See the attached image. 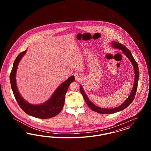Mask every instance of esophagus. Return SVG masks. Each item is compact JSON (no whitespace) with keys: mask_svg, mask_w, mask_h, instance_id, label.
<instances>
[{"mask_svg":"<svg viewBox=\"0 0 151 151\" xmlns=\"http://www.w3.org/2000/svg\"><path fill=\"white\" fill-rule=\"evenodd\" d=\"M75 79H76V80H80V79L81 78V76L80 74L76 73L75 75Z\"/></svg>","mask_w":151,"mask_h":151,"instance_id":"obj_1","label":"esophagus"}]
</instances>
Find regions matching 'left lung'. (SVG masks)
I'll use <instances>...</instances> for the list:
<instances>
[{"mask_svg":"<svg viewBox=\"0 0 151 151\" xmlns=\"http://www.w3.org/2000/svg\"><path fill=\"white\" fill-rule=\"evenodd\" d=\"M111 44L113 47L115 49H121L122 50L123 52L127 56L132 63V64L134 66V70H135V81H134V84L133 88L132 89V91L131 93L129 94V97L127 99V100L125 101L121 105L117 108H114V109H104V108H99L97 106H96L94 104H93L91 101L89 100L88 97L86 96V94L84 92V90L83 89L82 87L80 86V89L81 93L82 94L83 98L86 102L87 104V105L89 106V108L91 109L94 111H96L98 113L100 114H113L116 112H118L119 111H121L122 110L125 109L128 106H129L130 104L133 101L135 94L137 92V84H138V80H139V67L138 65L137 64V62L134 59V57L132 55L131 52L123 44L119 43L118 42H115V41H112L111 42Z\"/></svg>","mask_w":151,"mask_h":151,"instance_id":"1","label":"left lung"}]
</instances>
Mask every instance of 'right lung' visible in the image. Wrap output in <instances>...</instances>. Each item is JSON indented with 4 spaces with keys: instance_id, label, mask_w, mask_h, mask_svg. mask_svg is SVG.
<instances>
[{
    "instance_id": "right-lung-1",
    "label": "right lung",
    "mask_w": 151,
    "mask_h": 151,
    "mask_svg": "<svg viewBox=\"0 0 151 151\" xmlns=\"http://www.w3.org/2000/svg\"><path fill=\"white\" fill-rule=\"evenodd\" d=\"M25 52L26 50L22 51L16 58L9 76L11 88L14 97L20 107L27 114L40 119H47L54 117L58 114L63 108L65 95L70 84L75 80V76L70 77L61 84L50 99L43 104L38 105L30 104L24 100L20 96L16 83V73L17 65Z\"/></svg>"
}]
</instances>
